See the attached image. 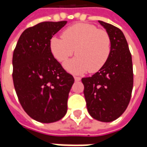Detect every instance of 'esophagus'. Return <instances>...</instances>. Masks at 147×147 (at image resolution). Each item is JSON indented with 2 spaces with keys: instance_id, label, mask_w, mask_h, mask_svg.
Listing matches in <instances>:
<instances>
[{
  "instance_id": "1",
  "label": "esophagus",
  "mask_w": 147,
  "mask_h": 147,
  "mask_svg": "<svg viewBox=\"0 0 147 147\" xmlns=\"http://www.w3.org/2000/svg\"><path fill=\"white\" fill-rule=\"evenodd\" d=\"M74 80L78 82V81H80L81 80V78L80 77H74Z\"/></svg>"
}]
</instances>
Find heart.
I'll return each mask as SVG.
<instances>
[{"instance_id":"obj_1","label":"heart","mask_w":147,"mask_h":147,"mask_svg":"<svg viewBox=\"0 0 147 147\" xmlns=\"http://www.w3.org/2000/svg\"><path fill=\"white\" fill-rule=\"evenodd\" d=\"M50 49L59 62L70 57L75 50L76 57L64 64V68L71 74L96 73L109 59L111 39L107 32L98 29L96 26L79 23L67 28L62 32V38L51 37Z\"/></svg>"}]
</instances>
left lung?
<instances>
[{"label": "left lung", "instance_id": "obj_1", "mask_svg": "<svg viewBox=\"0 0 147 147\" xmlns=\"http://www.w3.org/2000/svg\"><path fill=\"white\" fill-rule=\"evenodd\" d=\"M110 35L111 51L105 65L92 77L82 78L88 113L101 122L117 119L127 109L133 86L132 55L123 32L99 20Z\"/></svg>", "mask_w": 147, "mask_h": 147}]
</instances>
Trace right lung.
<instances>
[{
    "mask_svg": "<svg viewBox=\"0 0 147 147\" xmlns=\"http://www.w3.org/2000/svg\"><path fill=\"white\" fill-rule=\"evenodd\" d=\"M67 21L42 22L23 32L13 54V82L20 104L36 121L49 123L67 113L74 78L54 58L50 40Z\"/></svg>",
    "mask_w": 147,
    "mask_h": 147,
    "instance_id": "right-lung-1",
    "label": "right lung"
}]
</instances>
